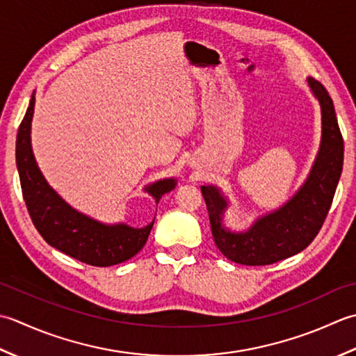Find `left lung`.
Masks as SVG:
<instances>
[{
    "instance_id": "1",
    "label": "left lung",
    "mask_w": 356,
    "mask_h": 356,
    "mask_svg": "<svg viewBox=\"0 0 356 356\" xmlns=\"http://www.w3.org/2000/svg\"><path fill=\"white\" fill-rule=\"evenodd\" d=\"M307 86L321 108L320 149L302 186L289 201L261 215L249 229L235 232L224 224L229 198L220 187L201 186L213 241L224 257L244 266H267L293 257L320 232L343 172L344 141L327 90L314 78Z\"/></svg>"
}]
</instances>
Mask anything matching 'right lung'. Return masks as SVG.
I'll return each instance as SVG.
<instances>
[{
    "label": "right lung",
    "instance_id": "right-lung-1",
    "mask_svg": "<svg viewBox=\"0 0 356 356\" xmlns=\"http://www.w3.org/2000/svg\"><path fill=\"white\" fill-rule=\"evenodd\" d=\"M33 108L35 92L18 129L15 154L23 197L36 230L52 248L90 266L108 267L135 257L146 244L155 220L144 227H132L126 222L107 224L64 201L36 164L31 141ZM175 186V178H164L144 187V192L158 204L163 195Z\"/></svg>",
    "mask_w": 356,
    "mask_h": 356
}]
</instances>
